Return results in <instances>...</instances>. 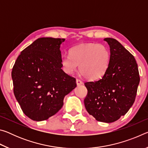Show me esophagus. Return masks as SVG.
<instances>
[{
  "label": "esophagus",
  "mask_w": 148,
  "mask_h": 148,
  "mask_svg": "<svg viewBox=\"0 0 148 148\" xmlns=\"http://www.w3.org/2000/svg\"><path fill=\"white\" fill-rule=\"evenodd\" d=\"M76 84L77 86H80V85L83 84V82L81 81V80L79 79H76Z\"/></svg>",
  "instance_id": "esophagus-1"
}]
</instances>
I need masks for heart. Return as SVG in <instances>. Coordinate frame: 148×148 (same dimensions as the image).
I'll use <instances>...</instances> for the list:
<instances>
[{"label":"heart","instance_id":"b5f03b06","mask_svg":"<svg viewBox=\"0 0 148 148\" xmlns=\"http://www.w3.org/2000/svg\"><path fill=\"white\" fill-rule=\"evenodd\" d=\"M70 56H62L61 65L65 72L72 74L79 65V71L86 79L101 78L108 67L110 53L103 44L87 43L72 47Z\"/></svg>","mask_w":148,"mask_h":148}]
</instances>
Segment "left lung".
Here are the masks:
<instances>
[{"label": "left lung", "instance_id": "obj_1", "mask_svg": "<svg viewBox=\"0 0 148 148\" xmlns=\"http://www.w3.org/2000/svg\"><path fill=\"white\" fill-rule=\"evenodd\" d=\"M110 48L108 67L97 81L84 84L87 111L96 120L117 121L129 111L136 98L140 76L134 56L116 39L104 38Z\"/></svg>", "mask_w": 148, "mask_h": 148}]
</instances>
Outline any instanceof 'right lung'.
I'll use <instances>...</instances> for the list:
<instances>
[{
  "label": "right lung",
  "instance_id": "obj_1",
  "mask_svg": "<svg viewBox=\"0 0 148 148\" xmlns=\"http://www.w3.org/2000/svg\"><path fill=\"white\" fill-rule=\"evenodd\" d=\"M64 38H40L27 47L12 71L14 93L22 111L40 121L56 114L76 87V79L61 69L60 46Z\"/></svg>",
  "mask_w": 148,
  "mask_h": 148
}]
</instances>
